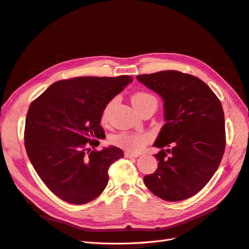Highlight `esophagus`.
Masks as SVG:
<instances>
[{"mask_svg":"<svg viewBox=\"0 0 249 249\" xmlns=\"http://www.w3.org/2000/svg\"><path fill=\"white\" fill-rule=\"evenodd\" d=\"M139 155L138 154H134V153H131V152H124V157L125 158H137Z\"/></svg>","mask_w":249,"mask_h":249,"instance_id":"esophagus-1","label":"esophagus"}]
</instances>
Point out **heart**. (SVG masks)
I'll return each instance as SVG.
<instances>
[{
  "mask_svg": "<svg viewBox=\"0 0 249 249\" xmlns=\"http://www.w3.org/2000/svg\"><path fill=\"white\" fill-rule=\"evenodd\" d=\"M132 104L134 107L136 108L138 111H140L142 108H144L150 104H157V97L146 91H137L132 94L131 96ZM113 105V101L109 102L102 112V120L103 122H106L109 112L111 110V107ZM149 140V136L147 134H142V133H120L114 137L113 141L116 145L125 148L130 152H140V150L146 145V143Z\"/></svg>",
  "mask_w": 249,
  "mask_h": 249,
  "instance_id": "1",
  "label": "heart"
}]
</instances>
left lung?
Returning <instances> with one entry per match:
<instances>
[{"mask_svg": "<svg viewBox=\"0 0 249 249\" xmlns=\"http://www.w3.org/2000/svg\"><path fill=\"white\" fill-rule=\"evenodd\" d=\"M137 80L162 96L166 124L154 145L158 169L144 177L156 196L179 201L198 193L214 176L224 154V113L205 82L178 71L139 74ZM163 147H168L164 150Z\"/></svg>", "mask_w": 249, "mask_h": 249, "instance_id": "1", "label": "left lung"}]
</instances>
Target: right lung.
<instances>
[{
	"label": "right lung",
	"instance_id": "right-lung-1",
	"mask_svg": "<svg viewBox=\"0 0 249 249\" xmlns=\"http://www.w3.org/2000/svg\"><path fill=\"white\" fill-rule=\"evenodd\" d=\"M133 81L130 76L77 77L57 81L30 105L25 147L34 169L56 196L73 205L95 199L108 170L124 152L92 149L104 138L105 106Z\"/></svg>",
	"mask_w": 249,
	"mask_h": 249
}]
</instances>
